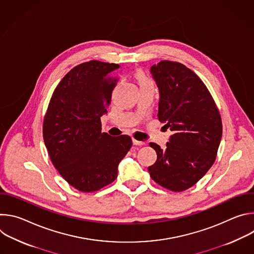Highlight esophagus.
Wrapping results in <instances>:
<instances>
[{
  "mask_svg": "<svg viewBox=\"0 0 254 254\" xmlns=\"http://www.w3.org/2000/svg\"><path fill=\"white\" fill-rule=\"evenodd\" d=\"M132 143L134 144V146H142V144H144L143 141H139V140H136L134 138H132Z\"/></svg>",
  "mask_w": 254,
  "mask_h": 254,
  "instance_id": "34e87169",
  "label": "esophagus"
}]
</instances>
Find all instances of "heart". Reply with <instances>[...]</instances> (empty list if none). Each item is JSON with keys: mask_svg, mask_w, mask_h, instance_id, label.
<instances>
[{"mask_svg": "<svg viewBox=\"0 0 254 254\" xmlns=\"http://www.w3.org/2000/svg\"><path fill=\"white\" fill-rule=\"evenodd\" d=\"M135 77H136V79H137V81H138V84H139V86H141V85H147V84H151L152 83V81L144 75V73L142 71H140V70H138L136 73H135Z\"/></svg>", "mask_w": 254, "mask_h": 254, "instance_id": "b5f03b06", "label": "heart"}]
</instances>
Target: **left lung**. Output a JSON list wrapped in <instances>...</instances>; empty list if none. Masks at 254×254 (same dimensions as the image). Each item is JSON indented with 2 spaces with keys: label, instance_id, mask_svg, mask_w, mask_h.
<instances>
[{
  "label": "left lung",
  "instance_id": "8db88e82",
  "mask_svg": "<svg viewBox=\"0 0 254 254\" xmlns=\"http://www.w3.org/2000/svg\"><path fill=\"white\" fill-rule=\"evenodd\" d=\"M159 89L158 118L173 131L166 149L151 142L157 161L148 168L162 187L181 192L194 186L215 162L222 137L217 106L202 80L179 62L151 67Z\"/></svg>",
  "mask_w": 254,
  "mask_h": 254
}]
</instances>
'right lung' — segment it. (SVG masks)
Here are the masks:
<instances>
[{
	"label": "right lung",
	"mask_w": 254,
	"mask_h": 254,
	"mask_svg": "<svg viewBox=\"0 0 254 254\" xmlns=\"http://www.w3.org/2000/svg\"><path fill=\"white\" fill-rule=\"evenodd\" d=\"M121 66L96 60L71 69L55 88L43 124V138L59 174L75 189L93 192L118 177L119 164L131 148L128 135L101 132ZM116 81V80H115Z\"/></svg>",
	"instance_id": "obj_1"
}]
</instances>
